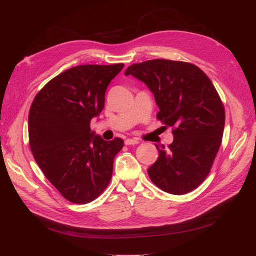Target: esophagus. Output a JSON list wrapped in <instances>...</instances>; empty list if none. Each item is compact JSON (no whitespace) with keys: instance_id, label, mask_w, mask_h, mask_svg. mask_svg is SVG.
<instances>
[{"instance_id":"34e87169","label":"esophagus","mask_w":256,"mask_h":256,"mask_svg":"<svg viewBox=\"0 0 256 256\" xmlns=\"http://www.w3.org/2000/svg\"><path fill=\"white\" fill-rule=\"evenodd\" d=\"M125 144L126 145H136V144H138V141L136 140V138H126L125 140Z\"/></svg>"}]
</instances>
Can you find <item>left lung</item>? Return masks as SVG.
<instances>
[{"label":"left lung","mask_w":256,"mask_h":256,"mask_svg":"<svg viewBox=\"0 0 256 256\" xmlns=\"http://www.w3.org/2000/svg\"><path fill=\"white\" fill-rule=\"evenodd\" d=\"M125 74L150 88L160 110L157 118L172 127L173 143L168 150L158 148L157 161L147 170L152 182L171 194L194 190L210 172L226 122L212 82L196 65L164 58L130 65Z\"/></svg>","instance_id":"left-lung-1"}]
</instances>
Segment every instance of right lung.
I'll use <instances>...</instances> for the list:
<instances>
[{
	"label": "right lung",
	"mask_w": 256,
	"mask_h": 256,
	"mask_svg": "<svg viewBox=\"0 0 256 256\" xmlns=\"http://www.w3.org/2000/svg\"><path fill=\"white\" fill-rule=\"evenodd\" d=\"M124 64L80 65L54 76L37 92L28 113V142L38 166L67 200L86 204L109 184L124 146L90 129L104 94Z\"/></svg>",
	"instance_id": "obj_1"
}]
</instances>
